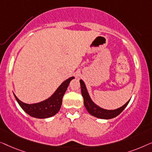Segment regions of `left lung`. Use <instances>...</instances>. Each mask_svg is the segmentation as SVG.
<instances>
[{"label": "left lung", "mask_w": 152, "mask_h": 152, "mask_svg": "<svg viewBox=\"0 0 152 152\" xmlns=\"http://www.w3.org/2000/svg\"><path fill=\"white\" fill-rule=\"evenodd\" d=\"M80 83L81 87V94H82L83 100H84V104L85 108H86L87 112H88L91 116L96 117V118L102 119H110L115 118V117L118 116V115L123 112L124 109L127 107L130 100H129V101H127L123 106H122L121 107L116 109V110H104V109H102L101 107H100L97 106L96 104L91 100V98L89 97L88 92H87L85 83L82 80H80Z\"/></svg>", "instance_id": "8db88e82"}]
</instances>
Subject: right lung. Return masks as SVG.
<instances>
[{"mask_svg": "<svg viewBox=\"0 0 152 152\" xmlns=\"http://www.w3.org/2000/svg\"><path fill=\"white\" fill-rule=\"evenodd\" d=\"M74 78V77H70L67 80L64 81L52 96L44 101L38 102V103H24L20 101L16 96V95H14L19 105L29 116L37 118H50V117L54 116L58 112L59 110L61 109L63 96L69 86L70 81Z\"/></svg>", "mask_w": 152, "mask_h": 152, "instance_id": "right-lung-1", "label": "right lung"}]
</instances>
